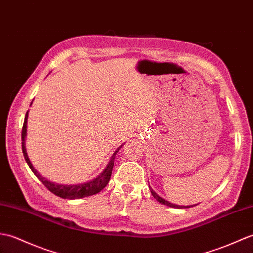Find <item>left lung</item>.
I'll use <instances>...</instances> for the list:
<instances>
[{"label":"left lung","instance_id":"obj_1","mask_svg":"<svg viewBox=\"0 0 253 253\" xmlns=\"http://www.w3.org/2000/svg\"><path fill=\"white\" fill-rule=\"evenodd\" d=\"M149 188H150L151 195L154 196V197L156 198V200H158L159 203L162 204V205H166V206H168V207H172V208H178V209H182V208H190V207H194V206H178V205H174V204L170 203V201H167V200H165L164 198H161L158 194H157L156 192H154L153 189H151L150 186H149Z\"/></svg>","mask_w":253,"mask_h":253}]
</instances>
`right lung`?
I'll return each mask as SVG.
<instances>
[{"mask_svg": "<svg viewBox=\"0 0 253 253\" xmlns=\"http://www.w3.org/2000/svg\"><path fill=\"white\" fill-rule=\"evenodd\" d=\"M32 104V103H31ZM27 120H28V111L25 117V121H24V126H22V131H21V147H22V153H24V157L27 161L28 166L31 169V171L35 173V175L39 178V181L42 182L44 186H45L49 192H52L56 196H58L60 198H65V199H79L83 197H87V196H92L99 193L100 190L104 189L106 187V185L108 184L110 176H111V172H112V167H114V161H115V157L117 155L118 151L122 147V145L118 148L114 154H112L111 158L108 162L107 167L105 168V170L99 174V175L94 178L93 181H89L87 183H83V184H77V185H61V184H56L48 181L45 177H43L40 175L35 168H33L30 159L28 158L27 155V150H26V135H27Z\"/></svg>", "mask_w": 253, "mask_h": 253, "instance_id": "obj_1", "label": "right lung"}]
</instances>
